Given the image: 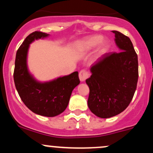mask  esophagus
I'll use <instances>...</instances> for the list:
<instances>
[{
	"mask_svg": "<svg viewBox=\"0 0 153 153\" xmlns=\"http://www.w3.org/2000/svg\"><path fill=\"white\" fill-rule=\"evenodd\" d=\"M88 73L86 71H84V70H82V71H80V73H79V79H80V80L81 82L85 81V80L88 78Z\"/></svg>",
	"mask_w": 153,
	"mask_h": 153,
	"instance_id": "esophagus-1",
	"label": "esophagus"
}]
</instances>
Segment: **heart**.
Instances as JSON below:
<instances>
[{
  "label": "heart",
  "mask_w": 153,
  "mask_h": 153,
  "mask_svg": "<svg viewBox=\"0 0 153 153\" xmlns=\"http://www.w3.org/2000/svg\"><path fill=\"white\" fill-rule=\"evenodd\" d=\"M98 46L96 50V57L102 55L108 50L109 42L103 39L101 35H93L85 38L78 43V52L79 54H85Z\"/></svg>",
  "instance_id": "b5f03b06"
}]
</instances>
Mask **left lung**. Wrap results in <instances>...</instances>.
Returning a JSON list of instances; mask_svg holds the SVG:
<instances>
[{"label": "left lung", "mask_w": 153, "mask_h": 153, "mask_svg": "<svg viewBox=\"0 0 153 153\" xmlns=\"http://www.w3.org/2000/svg\"><path fill=\"white\" fill-rule=\"evenodd\" d=\"M114 41L120 52L106 53L91 68L86 79L90 89L88 106L106 119L122 113L130 103L138 80V59L130 39L118 31Z\"/></svg>", "instance_id": "8db88e82"}]
</instances>
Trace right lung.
Here are the masks:
<instances>
[{"label": "right lung", "instance_id": "obj_1", "mask_svg": "<svg viewBox=\"0 0 153 153\" xmlns=\"http://www.w3.org/2000/svg\"><path fill=\"white\" fill-rule=\"evenodd\" d=\"M49 34L34 31L23 42L16 52L13 73L15 86L22 101L36 114L53 117L62 113L69 103L72 91L80 83L78 73L41 82L29 72L27 65L29 47L35 40L48 37Z\"/></svg>", "mask_w": 153, "mask_h": 153}]
</instances>
